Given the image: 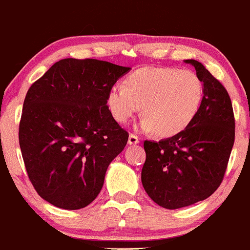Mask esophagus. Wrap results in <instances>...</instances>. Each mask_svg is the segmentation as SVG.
I'll use <instances>...</instances> for the list:
<instances>
[{
	"label": "esophagus",
	"mask_w": 250,
	"mask_h": 250,
	"mask_svg": "<svg viewBox=\"0 0 250 250\" xmlns=\"http://www.w3.org/2000/svg\"><path fill=\"white\" fill-rule=\"evenodd\" d=\"M139 138L136 135H134V134H130L129 138H128V144L129 145H136V144H139Z\"/></svg>",
	"instance_id": "obj_1"
}]
</instances>
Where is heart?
<instances>
[{"instance_id":"1","label":"heart","mask_w":250,"mask_h":250,"mask_svg":"<svg viewBox=\"0 0 250 250\" xmlns=\"http://www.w3.org/2000/svg\"><path fill=\"white\" fill-rule=\"evenodd\" d=\"M204 85L193 70L145 67L109 91L106 105L120 123H127L141 106L140 129L159 136L181 133L196 116Z\"/></svg>"}]
</instances>
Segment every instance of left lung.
<instances>
[{"label":"left lung","instance_id":"8db88e82","mask_svg":"<svg viewBox=\"0 0 250 250\" xmlns=\"http://www.w3.org/2000/svg\"><path fill=\"white\" fill-rule=\"evenodd\" d=\"M195 67L204 85L199 111L190 125L159 143L146 140L141 182L159 206L176 209L205 200L224 177L235 141V118L229 93L204 64Z\"/></svg>","mask_w":250,"mask_h":250}]
</instances>
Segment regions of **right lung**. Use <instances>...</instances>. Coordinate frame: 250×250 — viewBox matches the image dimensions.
I'll return each mask as SVG.
<instances>
[{"label":"right lung","mask_w":250,"mask_h":250,"mask_svg":"<svg viewBox=\"0 0 250 250\" xmlns=\"http://www.w3.org/2000/svg\"><path fill=\"white\" fill-rule=\"evenodd\" d=\"M129 69L64 59L28 88L19 144L28 178L45 201L79 209L101 193L107 167L129 136L110 114L106 97Z\"/></svg>","instance_id":"add662e5"}]
</instances>
